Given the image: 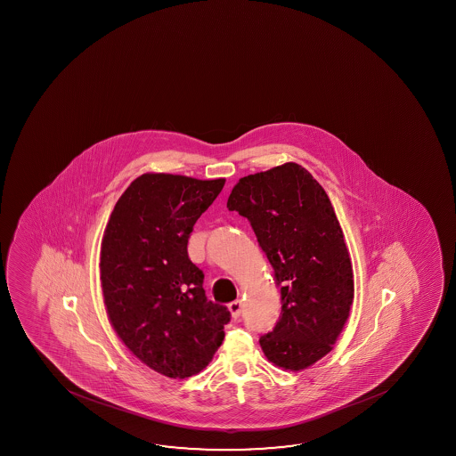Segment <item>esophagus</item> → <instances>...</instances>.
Returning a JSON list of instances; mask_svg holds the SVG:
<instances>
[{"label": "esophagus", "instance_id": "1", "mask_svg": "<svg viewBox=\"0 0 456 456\" xmlns=\"http://www.w3.org/2000/svg\"><path fill=\"white\" fill-rule=\"evenodd\" d=\"M229 312H231L233 320L240 318V314L243 312V302L241 300H235V302L229 304Z\"/></svg>", "mask_w": 456, "mask_h": 456}]
</instances>
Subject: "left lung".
Masks as SVG:
<instances>
[{
  "label": "left lung",
  "instance_id": "8db88e82",
  "mask_svg": "<svg viewBox=\"0 0 456 456\" xmlns=\"http://www.w3.org/2000/svg\"><path fill=\"white\" fill-rule=\"evenodd\" d=\"M227 208L251 223L281 288V316L259 338L265 358L292 372L314 366L334 348L354 297L350 253L326 191L286 162L240 178Z\"/></svg>",
  "mask_w": 456,
  "mask_h": 456
}]
</instances>
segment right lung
Listing matches in <instances>:
<instances>
[{"label":"right lung","instance_id":"add662e5","mask_svg":"<svg viewBox=\"0 0 456 456\" xmlns=\"http://www.w3.org/2000/svg\"><path fill=\"white\" fill-rule=\"evenodd\" d=\"M224 178L144 173L108 219L100 280L106 314L122 344L170 379L202 372L224 340L231 314L207 299L202 270L187 256L197 219Z\"/></svg>","mask_w":456,"mask_h":456}]
</instances>
